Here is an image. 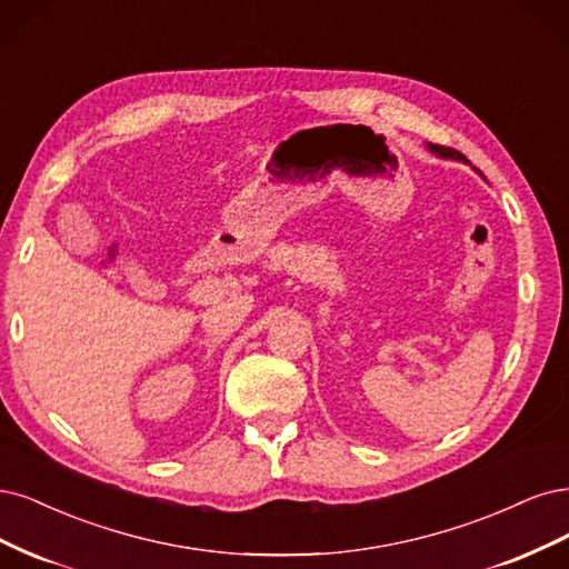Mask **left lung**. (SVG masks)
Wrapping results in <instances>:
<instances>
[{
  "label": "left lung",
  "instance_id": "1",
  "mask_svg": "<svg viewBox=\"0 0 569 569\" xmlns=\"http://www.w3.org/2000/svg\"><path fill=\"white\" fill-rule=\"evenodd\" d=\"M428 149L432 153H437L439 158H453V160H466V156L458 153L456 149H447V146H439V143H428Z\"/></svg>",
  "mask_w": 569,
  "mask_h": 569
}]
</instances>
